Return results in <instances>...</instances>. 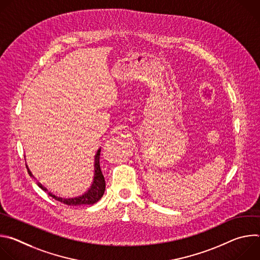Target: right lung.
Instances as JSON below:
<instances>
[{
	"instance_id": "obj_1",
	"label": "right lung",
	"mask_w": 260,
	"mask_h": 260,
	"mask_svg": "<svg viewBox=\"0 0 260 260\" xmlns=\"http://www.w3.org/2000/svg\"><path fill=\"white\" fill-rule=\"evenodd\" d=\"M100 154H101V148L98 150L95 156H94V177H93V182L91 184L90 188L82 196L80 197H76V198H72V199H62V198H58L55 197L54 194H52L51 192H48V194L53 198L54 200L68 205V206H80V205H93L96 202H99L101 200V198L103 197L104 192H105V188H106V182H105V178L104 175L102 173L101 167H100ZM27 172L29 174L30 177H32L30 171L28 170V168L26 167ZM38 186L43 189L44 191H47V189L43 186L41 183H38Z\"/></svg>"
}]
</instances>
